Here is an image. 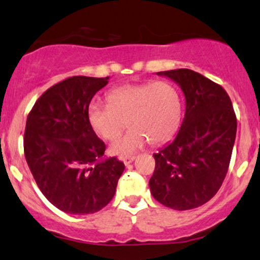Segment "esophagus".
<instances>
[{"label":"esophagus","instance_id":"34e87169","mask_svg":"<svg viewBox=\"0 0 260 260\" xmlns=\"http://www.w3.org/2000/svg\"><path fill=\"white\" fill-rule=\"evenodd\" d=\"M135 160V156H126V157H123V162L125 166H127V165H130L133 161Z\"/></svg>","mask_w":260,"mask_h":260}]
</instances>
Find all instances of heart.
Returning a JSON list of instances; mask_svg holds the SVG:
<instances>
[{"instance_id":"b5f03b06","label":"heart","mask_w":260,"mask_h":260,"mask_svg":"<svg viewBox=\"0 0 260 260\" xmlns=\"http://www.w3.org/2000/svg\"><path fill=\"white\" fill-rule=\"evenodd\" d=\"M107 101L93 100L87 114L93 130L105 140L116 138L127 120L129 131L111 143L113 155L133 154L148 141L151 144L167 142L180 125L179 92L167 81L117 87L109 93Z\"/></svg>"}]
</instances>
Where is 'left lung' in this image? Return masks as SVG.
<instances>
[{"label":"left lung","mask_w":260,"mask_h":260,"mask_svg":"<svg viewBox=\"0 0 260 260\" xmlns=\"http://www.w3.org/2000/svg\"><path fill=\"white\" fill-rule=\"evenodd\" d=\"M185 95L184 120L177 136L155 153L151 194L174 210L201 207L216 194L227 174L237 117L220 85L190 69L159 72Z\"/></svg>","instance_id":"left-lung-1"}]
</instances>
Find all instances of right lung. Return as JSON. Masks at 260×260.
Masks as SVG:
<instances>
[{
	"label": "right lung",
	"instance_id": "right-lung-1",
	"mask_svg": "<svg viewBox=\"0 0 260 260\" xmlns=\"http://www.w3.org/2000/svg\"><path fill=\"white\" fill-rule=\"evenodd\" d=\"M110 77L73 76L36 101L27 117L23 150L37 185L52 205L73 215L106 207L124 164L105 157V143L88 120V106Z\"/></svg>",
	"mask_w": 260,
	"mask_h": 260
}]
</instances>
